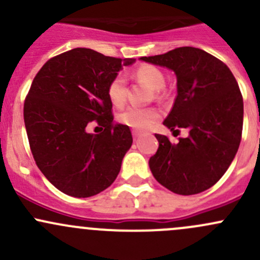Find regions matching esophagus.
<instances>
[{
  "instance_id": "34e87169",
  "label": "esophagus",
  "mask_w": 260,
  "mask_h": 260,
  "mask_svg": "<svg viewBox=\"0 0 260 260\" xmlns=\"http://www.w3.org/2000/svg\"><path fill=\"white\" fill-rule=\"evenodd\" d=\"M132 136H133V138H135V140H137V138L141 136V132H138V131H133Z\"/></svg>"
}]
</instances>
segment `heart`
<instances>
[{
    "instance_id": "b5f03b06",
    "label": "heart",
    "mask_w": 260,
    "mask_h": 260,
    "mask_svg": "<svg viewBox=\"0 0 260 260\" xmlns=\"http://www.w3.org/2000/svg\"><path fill=\"white\" fill-rule=\"evenodd\" d=\"M133 78L138 81L148 85L154 90V95L157 98H162V88L165 86V74L161 69L151 64H142L133 72ZM109 102L117 108H120L127 102L128 86L127 79L123 74H118L109 81L108 88H107ZM159 119V113L154 108H137V107H131L125 109L118 115V120L122 124L133 129L145 131L151 128L157 120Z\"/></svg>"
}]
</instances>
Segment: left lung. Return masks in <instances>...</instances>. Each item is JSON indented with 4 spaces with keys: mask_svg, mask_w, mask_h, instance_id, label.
Wrapping results in <instances>:
<instances>
[{
    "mask_svg": "<svg viewBox=\"0 0 260 260\" xmlns=\"http://www.w3.org/2000/svg\"><path fill=\"white\" fill-rule=\"evenodd\" d=\"M141 60L172 69L177 96L164 124L188 137L170 142L154 135L158 149L149 158L154 179L179 195H193L214 186L229 169L243 131V95L229 68L209 52L183 46Z\"/></svg>",
    "mask_w": 260,
    "mask_h": 260,
    "instance_id": "obj_1",
    "label": "left lung"
}]
</instances>
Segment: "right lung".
<instances>
[{
	"label": "right lung",
	"instance_id": "right-lung-1",
	"mask_svg": "<svg viewBox=\"0 0 260 260\" xmlns=\"http://www.w3.org/2000/svg\"><path fill=\"white\" fill-rule=\"evenodd\" d=\"M135 60L77 48L49 59L34 78L26 133L36 165L61 192L90 198L117 179L133 140L129 127L113 120L107 88ZM90 125L102 132L89 134Z\"/></svg>",
	"mask_w": 260,
	"mask_h": 260
}]
</instances>
